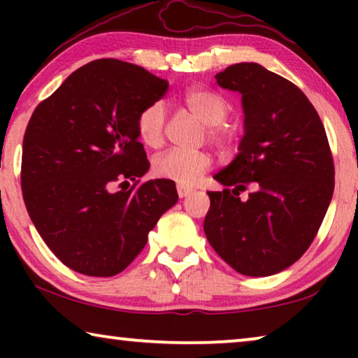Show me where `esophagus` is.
<instances>
[{
	"label": "esophagus",
	"instance_id": "obj_1",
	"mask_svg": "<svg viewBox=\"0 0 358 358\" xmlns=\"http://www.w3.org/2000/svg\"><path fill=\"white\" fill-rule=\"evenodd\" d=\"M178 194H179L180 199H184V197H187V195L192 194V189L185 187V185H179L178 184Z\"/></svg>",
	"mask_w": 358,
	"mask_h": 358
}]
</instances>
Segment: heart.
I'll return each mask as SVG.
<instances>
[{"label": "heart", "mask_w": 358, "mask_h": 358, "mask_svg": "<svg viewBox=\"0 0 358 358\" xmlns=\"http://www.w3.org/2000/svg\"><path fill=\"white\" fill-rule=\"evenodd\" d=\"M182 104L195 119L207 125L208 141L220 150L228 151L238 143V131L224 125L231 112V104L227 97L205 87H190L184 92ZM136 135L141 143L156 148L163 143L166 130V110L161 102H153L138 112L135 120ZM212 156L207 151L169 150L153 159V173L158 178L169 179L179 185H194L212 168Z\"/></svg>", "instance_id": "1"}]
</instances>
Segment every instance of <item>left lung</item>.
I'll use <instances>...</instances> for the list:
<instances>
[{
	"label": "left lung",
	"mask_w": 358,
	"mask_h": 358,
	"mask_svg": "<svg viewBox=\"0 0 358 358\" xmlns=\"http://www.w3.org/2000/svg\"><path fill=\"white\" fill-rule=\"evenodd\" d=\"M241 94L239 153L215 174L208 192V243L234 271L267 277L295 264L317 234L334 192V161L324 125L300 87L259 63H236L215 76ZM253 187L248 201L238 192Z\"/></svg>",
	"instance_id": "1"
}]
</instances>
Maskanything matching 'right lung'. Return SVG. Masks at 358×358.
<instances>
[{"label": "right lung", "mask_w": 358, "mask_h": 358, "mask_svg": "<svg viewBox=\"0 0 358 358\" xmlns=\"http://www.w3.org/2000/svg\"><path fill=\"white\" fill-rule=\"evenodd\" d=\"M168 86L145 68L102 58L78 68L34 110L22 141L24 203L50 251L73 271L117 275L178 202L173 180L138 185L150 161L136 115Z\"/></svg>", "instance_id": "1"}]
</instances>
